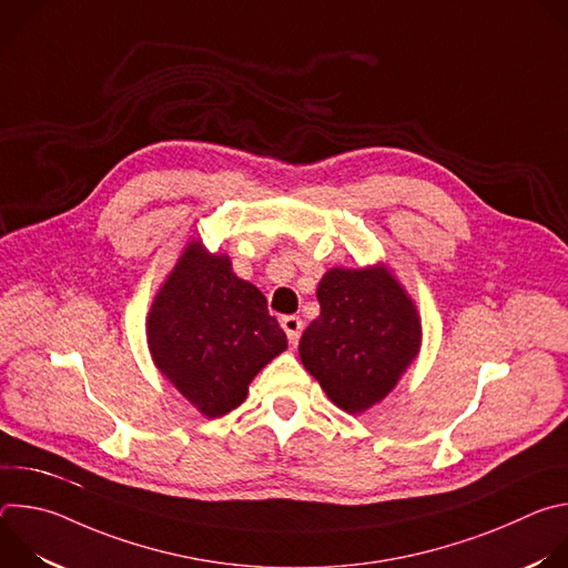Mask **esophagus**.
I'll return each instance as SVG.
<instances>
[{
	"label": "esophagus",
	"instance_id": "esophagus-1",
	"mask_svg": "<svg viewBox=\"0 0 568 568\" xmlns=\"http://www.w3.org/2000/svg\"><path fill=\"white\" fill-rule=\"evenodd\" d=\"M281 326H283V331H285V335H287L290 344H292V346H296V344H298V339H301L303 321H301L298 316L290 314V316H283V318H281Z\"/></svg>",
	"mask_w": 568,
	"mask_h": 568
}]
</instances>
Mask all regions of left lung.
Returning a JSON list of instances; mask_svg holds the SVG:
<instances>
[{"label": "left lung", "instance_id": "obj_1", "mask_svg": "<svg viewBox=\"0 0 568 568\" xmlns=\"http://www.w3.org/2000/svg\"><path fill=\"white\" fill-rule=\"evenodd\" d=\"M318 316L298 342L305 371L346 414L382 402L418 359L423 321L386 263L331 267L316 287Z\"/></svg>", "mask_w": 568, "mask_h": 568}]
</instances>
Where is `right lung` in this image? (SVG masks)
Returning a JSON list of instances; mask_svg holds the SVG:
<instances>
[{"instance_id": "add662e5", "label": "right lung", "mask_w": 568, "mask_h": 568, "mask_svg": "<svg viewBox=\"0 0 568 568\" xmlns=\"http://www.w3.org/2000/svg\"><path fill=\"white\" fill-rule=\"evenodd\" d=\"M145 339L156 371L204 418L240 407L252 379L287 348L263 292L200 237L186 242L154 294Z\"/></svg>"}]
</instances>
